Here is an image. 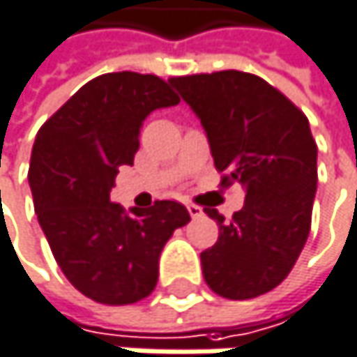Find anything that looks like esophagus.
<instances>
[{
  "mask_svg": "<svg viewBox=\"0 0 357 357\" xmlns=\"http://www.w3.org/2000/svg\"><path fill=\"white\" fill-rule=\"evenodd\" d=\"M188 213H190L192 218H201V215H203V209H201L199 205L190 203V205H188Z\"/></svg>",
  "mask_w": 357,
  "mask_h": 357,
  "instance_id": "1",
  "label": "esophagus"
}]
</instances>
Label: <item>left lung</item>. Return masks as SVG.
I'll return each mask as SVG.
<instances>
[{
    "label": "left lung",
    "mask_w": 357,
    "mask_h": 357,
    "mask_svg": "<svg viewBox=\"0 0 357 357\" xmlns=\"http://www.w3.org/2000/svg\"><path fill=\"white\" fill-rule=\"evenodd\" d=\"M199 114L222 186L238 182L245 207L226 220L218 243L201 253L203 276L226 299H253L293 270L312 228L318 148L307 116L266 79L243 70L171 77Z\"/></svg>",
    "instance_id": "obj_1"
}]
</instances>
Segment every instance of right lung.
I'll list each match as a JSON object with an SVG mask.
<instances>
[{"instance_id": "add662e5", "label": "right lung", "mask_w": 357, "mask_h": 357, "mask_svg": "<svg viewBox=\"0 0 357 357\" xmlns=\"http://www.w3.org/2000/svg\"><path fill=\"white\" fill-rule=\"evenodd\" d=\"M177 102L156 75L106 73L70 96L35 137L29 184L39 226L68 282L98 303L148 297L165 243L190 222L177 201L131 213L110 203L119 167L133 165L142 121Z\"/></svg>"}]
</instances>
